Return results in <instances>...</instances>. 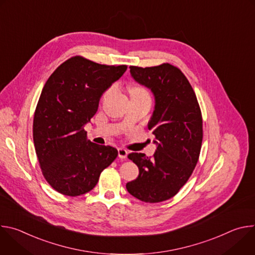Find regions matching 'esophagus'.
Returning a JSON list of instances; mask_svg holds the SVG:
<instances>
[{
	"mask_svg": "<svg viewBox=\"0 0 255 255\" xmlns=\"http://www.w3.org/2000/svg\"><path fill=\"white\" fill-rule=\"evenodd\" d=\"M127 154H128L127 150H125V149H123V148H119V149H118V156H119L121 159H125V158L127 157Z\"/></svg>",
	"mask_w": 255,
	"mask_h": 255,
	"instance_id": "obj_1",
	"label": "esophagus"
}]
</instances>
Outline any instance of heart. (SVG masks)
Segmentation results:
<instances>
[{
  "label": "heart",
  "instance_id": "b5f03b06",
  "mask_svg": "<svg viewBox=\"0 0 255 255\" xmlns=\"http://www.w3.org/2000/svg\"><path fill=\"white\" fill-rule=\"evenodd\" d=\"M114 91V87H110L109 88L103 95V99L108 98L109 96L111 95V93ZM129 93L131 96H144V97H149V93L148 91L145 89L142 86H133L130 88Z\"/></svg>",
  "mask_w": 255,
  "mask_h": 255
}]
</instances>
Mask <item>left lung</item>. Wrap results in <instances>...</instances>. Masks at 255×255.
I'll return each instance as SVG.
<instances>
[{"label": "left lung", "instance_id": "1", "mask_svg": "<svg viewBox=\"0 0 255 255\" xmlns=\"http://www.w3.org/2000/svg\"><path fill=\"white\" fill-rule=\"evenodd\" d=\"M130 72L155 97L148 129L157 148L153 156L132 152L128 158L139 168L127 183L130 195L144 203H160L174 197L192 175L201 152L203 119L197 96L181 70L169 63L140 67Z\"/></svg>", "mask_w": 255, "mask_h": 255}]
</instances>
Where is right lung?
<instances>
[{
    "label": "right lung",
    "instance_id": "add662e5",
    "mask_svg": "<svg viewBox=\"0 0 255 255\" xmlns=\"http://www.w3.org/2000/svg\"><path fill=\"white\" fill-rule=\"evenodd\" d=\"M127 65H106L72 56L48 78L33 119V140L44 178L56 192L78 197L92 191L101 172L118 156L112 146L91 142L85 124L103 93Z\"/></svg>",
    "mask_w": 255,
    "mask_h": 255
}]
</instances>
